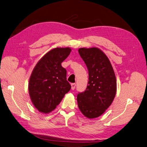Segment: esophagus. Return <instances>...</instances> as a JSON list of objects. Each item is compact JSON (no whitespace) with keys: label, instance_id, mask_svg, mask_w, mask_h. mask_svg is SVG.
<instances>
[{"label":"esophagus","instance_id":"esophagus-1","mask_svg":"<svg viewBox=\"0 0 147 147\" xmlns=\"http://www.w3.org/2000/svg\"><path fill=\"white\" fill-rule=\"evenodd\" d=\"M75 86H76L75 83H72V84H71V88H72V90H74L75 88Z\"/></svg>","mask_w":147,"mask_h":147}]
</instances>
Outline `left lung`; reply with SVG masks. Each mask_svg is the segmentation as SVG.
<instances>
[{
	"label": "left lung",
	"instance_id": "obj_1",
	"mask_svg": "<svg viewBox=\"0 0 147 147\" xmlns=\"http://www.w3.org/2000/svg\"><path fill=\"white\" fill-rule=\"evenodd\" d=\"M88 70L89 81L84 92L77 95L79 109L85 117L100 116L112 104L116 96L117 82L107 55L98 47L78 49Z\"/></svg>",
	"mask_w": 147,
	"mask_h": 147
}]
</instances>
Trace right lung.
Instances as JSON below:
<instances>
[{"label": "right lung", "instance_id": "add662e5", "mask_svg": "<svg viewBox=\"0 0 147 147\" xmlns=\"http://www.w3.org/2000/svg\"><path fill=\"white\" fill-rule=\"evenodd\" d=\"M70 47H55L47 52L33 69L29 80L31 102L38 111L48 114L55 109L71 88L61 63L69 56Z\"/></svg>", "mask_w": 147, "mask_h": 147}]
</instances>
